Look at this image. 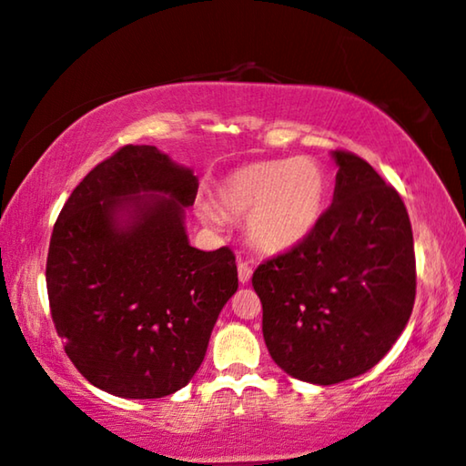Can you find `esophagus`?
<instances>
[{
	"label": "esophagus",
	"instance_id": "34e87169",
	"mask_svg": "<svg viewBox=\"0 0 466 466\" xmlns=\"http://www.w3.org/2000/svg\"><path fill=\"white\" fill-rule=\"evenodd\" d=\"M251 274H253V268L248 266L247 261H238V280L242 285L251 280Z\"/></svg>",
	"mask_w": 466,
	"mask_h": 466
}]
</instances>
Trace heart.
Masks as SVG:
<instances>
[{
    "label": "heart",
    "instance_id": "b5f03b06",
    "mask_svg": "<svg viewBox=\"0 0 466 466\" xmlns=\"http://www.w3.org/2000/svg\"><path fill=\"white\" fill-rule=\"evenodd\" d=\"M327 192L325 168L306 156L251 162L215 186L219 211L232 218L247 215L248 240L264 253L291 251L317 230ZM200 218L218 221V213L200 205Z\"/></svg>",
    "mask_w": 466,
    "mask_h": 466
}]
</instances>
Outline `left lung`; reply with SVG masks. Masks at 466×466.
<instances>
[{"label": "left lung", "mask_w": 466, "mask_h": 466, "mask_svg": "<svg viewBox=\"0 0 466 466\" xmlns=\"http://www.w3.org/2000/svg\"><path fill=\"white\" fill-rule=\"evenodd\" d=\"M331 156L336 189L317 230L251 279L274 363L320 386L371 370L401 336L416 298L414 236L401 196L359 156Z\"/></svg>", "instance_id": "8db88e82"}]
</instances>
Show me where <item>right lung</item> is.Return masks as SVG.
Segmentation results:
<instances>
[{
  "label": "right lung",
  "instance_id": "obj_1",
  "mask_svg": "<svg viewBox=\"0 0 466 466\" xmlns=\"http://www.w3.org/2000/svg\"><path fill=\"white\" fill-rule=\"evenodd\" d=\"M198 179L154 146H124L84 177L52 230L50 314L77 371L109 395H173L198 371L238 289L228 247L189 245Z\"/></svg>",
  "mask_w": 466,
  "mask_h": 466
}]
</instances>
